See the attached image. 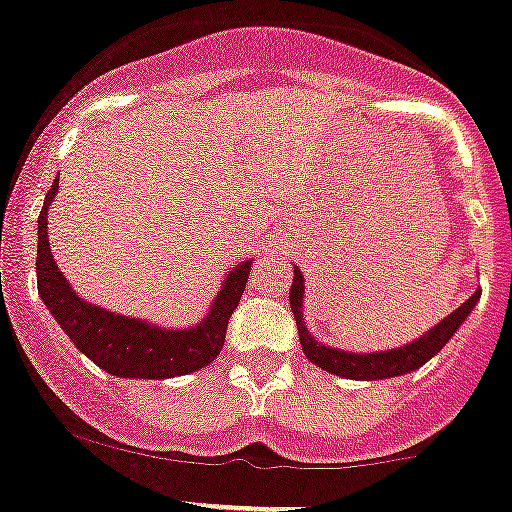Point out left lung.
<instances>
[{
	"label": "left lung",
	"instance_id": "obj_1",
	"mask_svg": "<svg viewBox=\"0 0 512 512\" xmlns=\"http://www.w3.org/2000/svg\"><path fill=\"white\" fill-rule=\"evenodd\" d=\"M292 272H295V277H292L290 287V307L297 322V335H300L302 352H305V357L312 365L322 367L330 375L347 377V380H388V377L408 375V372L423 367L425 362L433 360L448 345L450 337L460 330V325L468 320V315L480 300V290H475L458 310L450 312L445 320H440L428 332L415 337L413 342H405V345L393 347V350L352 352L342 350V347L325 345V342H320L307 330L305 312H302L305 310V305H302L305 302V275H302L297 265H292Z\"/></svg>",
	"mask_w": 512,
	"mask_h": 512
}]
</instances>
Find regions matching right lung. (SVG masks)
<instances>
[{
    "label": "right lung",
    "mask_w": 512,
    "mask_h": 512,
    "mask_svg": "<svg viewBox=\"0 0 512 512\" xmlns=\"http://www.w3.org/2000/svg\"><path fill=\"white\" fill-rule=\"evenodd\" d=\"M57 190L59 177L44 197L37 220V290L74 347L104 372L117 377L167 380L210 365L225 345L227 322L240 305L252 260L237 262L222 277L220 292L212 300L210 310L192 327L172 330L142 317L119 315L82 300L54 262L49 250L47 210Z\"/></svg>",
    "instance_id": "right-lung-1"
}]
</instances>
